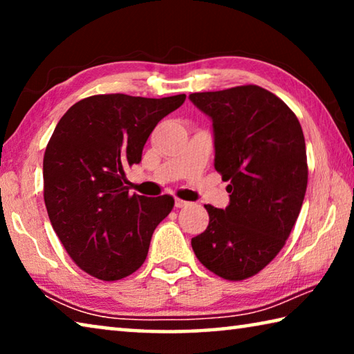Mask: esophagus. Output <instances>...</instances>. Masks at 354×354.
<instances>
[{"instance_id":"obj_1","label":"esophagus","mask_w":354,"mask_h":354,"mask_svg":"<svg viewBox=\"0 0 354 354\" xmlns=\"http://www.w3.org/2000/svg\"><path fill=\"white\" fill-rule=\"evenodd\" d=\"M175 206H176L178 209L185 207V206H189V201H184V200H181V198H176V200H175Z\"/></svg>"}]
</instances>
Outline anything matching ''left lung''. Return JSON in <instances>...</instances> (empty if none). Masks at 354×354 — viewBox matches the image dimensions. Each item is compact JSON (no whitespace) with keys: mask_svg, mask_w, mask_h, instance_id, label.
<instances>
[{"mask_svg":"<svg viewBox=\"0 0 354 354\" xmlns=\"http://www.w3.org/2000/svg\"><path fill=\"white\" fill-rule=\"evenodd\" d=\"M189 98L212 118L214 165L230 181V205H205L209 225L192 248L217 277L247 279L277 257L301 211L308 187L301 124L283 100L254 84Z\"/></svg>","mask_w":354,"mask_h":354,"instance_id":"1","label":"left lung"}]
</instances>
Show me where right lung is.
<instances>
[{
    "label": "right lung",
    "mask_w": 354,
    "mask_h": 354,
    "mask_svg": "<svg viewBox=\"0 0 354 354\" xmlns=\"http://www.w3.org/2000/svg\"><path fill=\"white\" fill-rule=\"evenodd\" d=\"M184 100L93 95L59 120L44 156L45 206L68 256L91 277L118 281L139 270L175 206L170 195H129L124 184L156 124Z\"/></svg>",
    "instance_id": "add662e5"
}]
</instances>
